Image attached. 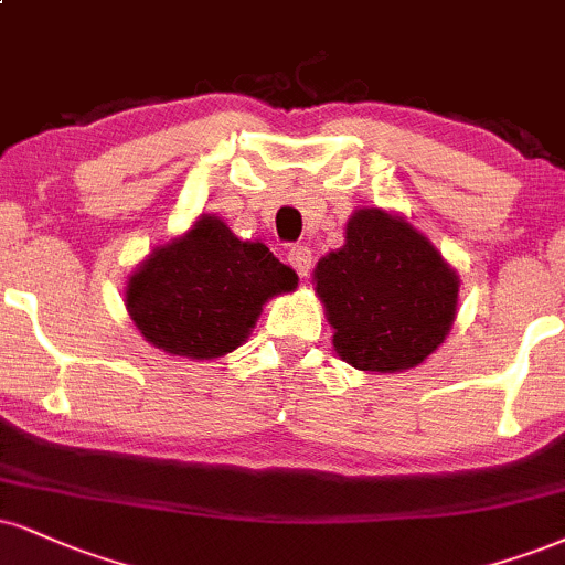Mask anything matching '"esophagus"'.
<instances>
[{
	"label": "esophagus",
	"mask_w": 565,
	"mask_h": 565,
	"mask_svg": "<svg viewBox=\"0 0 565 565\" xmlns=\"http://www.w3.org/2000/svg\"><path fill=\"white\" fill-rule=\"evenodd\" d=\"M287 257H289L291 268H295L302 278L310 274V268H312V249L308 247V244H295V247L289 249Z\"/></svg>",
	"instance_id": "obj_1"
}]
</instances>
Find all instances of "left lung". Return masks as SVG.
Listing matches in <instances>:
<instances>
[{"mask_svg":"<svg viewBox=\"0 0 565 565\" xmlns=\"http://www.w3.org/2000/svg\"><path fill=\"white\" fill-rule=\"evenodd\" d=\"M344 247L312 270L337 355L358 371L416 369L445 342L458 308V274L405 217L355 210Z\"/></svg>","mask_w":565,"mask_h":565,"instance_id":"left-lung-1","label":"left lung"}]
</instances>
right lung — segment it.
<instances>
[{
	"label": "right lung",
	"instance_id": "1",
	"mask_svg": "<svg viewBox=\"0 0 565 565\" xmlns=\"http://www.w3.org/2000/svg\"><path fill=\"white\" fill-rule=\"evenodd\" d=\"M295 287V270L265 244L242 242L221 217L202 213L128 276L126 308L158 350L213 360L239 348L270 297Z\"/></svg>",
	"mask_w": 565,
	"mask_h": 565
}]
</instances>
